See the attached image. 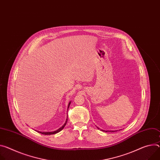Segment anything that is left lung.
Returning <instances> with one entry per match:
<instances>
[{
    "label": "left lung",
    "instance_id": "obj_1",
    "mask_svg": "<svg viewBox=\"0 0 160 160\" xmlns=\"http://www.w3.org/2000/svg\"><path fill=\"white\" fill-rule=\"evenodd\" d=\"M99 129V128H98V127H97ZM101 131H103V132H117V131H104V130H103V129H101Z\"/></svg>",
    "mask_w": 160,
    "mask_h": 160
}]
</instances>
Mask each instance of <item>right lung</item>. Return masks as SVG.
<instances>
[{"label":"right lung","mask_w":160,"mask_h":160,"mask_svg":"<svg viewBox=\"0 0 160 160\" xmlns=\"http://www.w3.org/2000/svg\"><path fill=\"white\" fill-rule=\"evenodd\" d=\"M70 104H71V101H69V104H68V108H69V105H70ZM67 122H68V117H67V119H66V122H65V123L64 124V125L62 126H61L60 128H59L57 130H55V131H54V132H39L38 131V133H41V134H43V135H53V134H55V133H59V132H61V131L64 128V126H66V123H67Z\"/></svg>","instance_id":"add662e5"}]
</instances>
